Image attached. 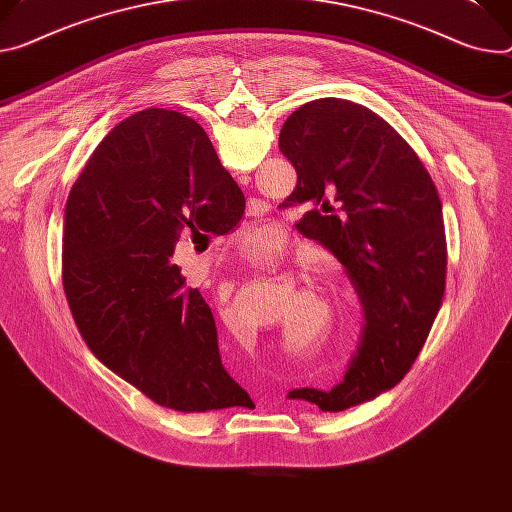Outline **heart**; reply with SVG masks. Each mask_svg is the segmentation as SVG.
<instances>
[{
    "label": "heart",
    "mask_w": 512,
    "mask_h": 512,
    "mask_svg": "<svg viewBox=\"0 0 512 512\" xmlns=\"http://www.w3.org/2000/svg\"><path fill=\"white\" fill-rule=\"evenodd\" d=\"M284 247L282 230L271 224L253 226L243 237V253L251 261H269L280 255Z\"/></svg>",
    "instance_id": "obj_1"
}]
</instances>
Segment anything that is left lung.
<instances>
[{
  "mask_svg": "<svg viewBox=\"0 0 512 512\" xmlns=\"http://www.w3.org/2000/svg\"><path fill=\"white\" fill-rule=\"evenodd\" d=\"M280 151L298 173L288 200L310 206L304 235L345 265L365 312L343 382L290 392L339 412L392 390L421 353L445 294L443 206L421 159L365 106H300L282 126Z\"/></svg>",
  "mask_w": 512,
  "mask_h": 512,
  "instance_id": "1",
  "label": "left lung"
}]
</instances>
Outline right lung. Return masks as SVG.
<instances>
[{
	"instance_id": "right-lung-1",
	"label": "right lung",
	"mask_w": 512,
	"mask_h": 512,
	"mask_svg": "<svg viewBox=\"0 0 512 512\" xmlns=\"http://www.w3.org/2000/svg\"><path fill=\"white\" fill-rule=\"evenodd\" d=\"M243 192L204 128L147 108L116 124L73 183L63 222V288L77 329L118 378L179 412L245 406L210 306L169 263L183 230L226 232Z\"/></svg>"
}]
</instances>
